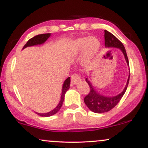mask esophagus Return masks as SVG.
Listing matches in <instances>:
<instances>
[{
    "instance_id": "1",
    "label": "esophagus",
    "mask_w": 148,
    "mask_h": 148,
    "mask_svg": "<svg viewBox=\"0 0 148 148\" xmlns=\"http://www.w3.org/2000/svg\"><path fill=\"white\" fill-rule=\"evenodd\" d=\"M80 81V76L78 74H74L71 77V81L73 84H77Z\"/></svg>"
}]
</instances>
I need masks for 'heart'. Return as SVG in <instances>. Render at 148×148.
Here are the masks:
<instances>
[{
	"label": "heart",
	"instance_id": "heart-1",
	"mask_svg": "<svg viewBox=\"0 0 148 148\" xmlns=\"http://www.w3.org/2000/svg\"><path fill=\"white\" fill-rule=\"evenodd\" d=\"M100 46V42L96 37H81L72 42L70 51L73 55H78L81 53L82 63L87 66L99 51Z\"/></svg>",
	"mask_w": 148,
	"mask_h": 148
}]
</instances>
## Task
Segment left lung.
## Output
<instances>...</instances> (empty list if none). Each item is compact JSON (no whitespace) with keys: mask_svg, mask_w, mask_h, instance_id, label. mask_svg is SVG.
<instances>
[{"mask_svg":"<svg viewBox=\"0 0 148 148\" xmlns=\"http://www.w3.org/2000/svg\"><path fill=\"white\" fill-rule=\"evenodd\" d=\"M104 42L105 47H106V48L120 49V51L124 54L127 65L130 67L126 50H125V48L123 43L116 37L114 36L113 34L107 31L106 30H104ZM130 77V74H129L126 86H125V88H124L123 92H121L120 94L117 95L112 97L103 95L98 92L97 91H96L95 88H93V86L92 85L90 81H88V78H86V82L88 83V86H90V92L84 98V102L86 103V105L91 111L94 112V113H101L109 111L110 110L114 108L118 104L119 101H120V99L123 97L124 94L126 92L127 86H128Z\"/></svg>","mask_w":148,"mask_h":148,"instance_id":"obj_1","label":"left lung"}]
</instances>
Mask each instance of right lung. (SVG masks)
Returning <instances> with one entry per match:
<instances>
[{"mask_svg":"<svg viewBox=\"0 0 148 148\" xmlns=\"http://www.w3.org/2000/svg\"><path fill=\"white\" fill-rule=\"evenodd\" d=\"M51 36V33H46V34H41V35H36V36L33 37V38L30 39L27 43L24 45V47H23V49L28 47H32V46L35 45H42V44H44L45 42L47 41V39L49 38V37ZM69 86H70V77H68L67 79L64 81L63 85H62V95H61V97L60 102H59L58 106L54 108L53 110L51 111L50 112H48V113H36L37 115H40L42 117H49L51 116V115L56 114V113H58L59 111V110L60 109L61 106H62V103H63L64 99V95H65L66 92L69 90Z\"/></svg>","mask_w":148,"mask_h":148,"instance_id":"right-lung-1","label":"right lung"}]
</instances>
